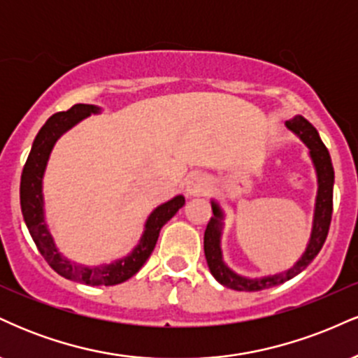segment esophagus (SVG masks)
I'll return each instance as SVG.
<instances>
[{"label":"esophagus","mask_w":358,"mask_h":358,"mask_svg":"<svg viewBox=\"0 0 358 358\" xmlns=\"http://www.w3.org/2000/svg\"><path fill=\"white\" fill-rule=\"evenodd\" d=\"M185 188H187V195L190 196L207 195L208 190H210V182H208L207 176L195 173L188 176L187 183H185Z\"/></svg>","instance_id":"esophagus-1"}]
</instances>
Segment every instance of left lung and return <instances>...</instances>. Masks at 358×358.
<instances>
[{
  "label": "left lung",
  "instance_id": "8db88e82",
  "mask_svg": "<svg viewBox=\"0 0 358 358\" xmlns=\"http://www.w3.org/2000/svg\"><path fill=\"white\" fill-rule=\"evenodd\" d=\"M287 129L293 131L296 136L310 150L311 162H313L316 170V178H318V195H316L315 203V217H313V229H311V237L308 242V248L299 261L293 268H289L285 273L274 274V276L264 278H244L234 273L232 269L227 268V264L222 259L220 250V236H222V213L219 203L212 200V212L213 217L207 224L203 236V250L205 259H207L208 269H210L212 276L224 285L225 287H231L236 291H261L266 287H273L287 281V279L294 278L296 274L306 269L313 259L318 256L322 250L324 241H327L328 229H330L331 212H334V165H331L330 153H328L327 146L320 139L318 131L315 129L310 122L303 116H294L289 121H286Z\"/></svg>",
  "mask_w": 358,
  "mask_h": 358
}]
</instances>
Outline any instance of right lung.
Segmentation results:
<instances>
[{
	"mask_svg": "<svg viewBox=\"0 0 358 358\" xmlns=\"http://www.w3.org/2000/svg\"><path fill=\"white\" fill-rule=\"evenodd\" d=\"M99 113V108L92 104H76L69 110L53 114L48 121L42 126V129L36 134L34 146H31L30 155H28L27 163L23 166L22 183H20V203H22V213L24 224H27L28 232L36 244V249L48 262V266L59 273L60 276L71 279V281L82 282L89 286H114L119 282H124L131 276L138 273L146 262V259L153 252L156 241H158L159 231L171 217L185 205V196L176 195L175 199L168 200L166 203L156 207L148 217L145 224V232H143L141 241L133 252L127 254L126 257L117 259L110 264L96 266V268H87V266L76 264L67 257H64L57 250L55 242L50 231L47 227L43 215V193H42V180L45 168H47L48 156L52 153V148L65 131L71 129L77 122L85 119L90 114Z\"/></svg>",
	"mask_w": 358,
	"mask_h": 358,
	"instance_id": "right-lung-1",
	"label": "right lung"
}]
</instances>
